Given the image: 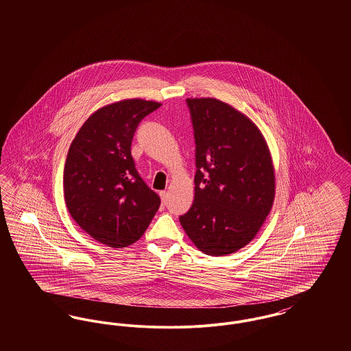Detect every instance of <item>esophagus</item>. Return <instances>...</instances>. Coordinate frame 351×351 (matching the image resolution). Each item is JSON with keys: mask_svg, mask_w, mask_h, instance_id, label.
Returning <instances> with one entry per match:
<instances>
[{"mask_svg": "<svg viewBox=\"0 0 351 351\" xmlns=\"http://www.w3.org/2000/svg\"><path fill=\"white\" fill-rule=\"evenodd\" d=\"M159 196H160V199H162V202H163V204H166V202H167L168 193L166 191H160V192H159Z\"/></svg>", "mask_w": 351, "mask_h": 351, "instance_id": "1", "label": "esophagus"}]
</instances>
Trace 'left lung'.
<instances>
[{"mask_svg": "<svg viewBox=\"0 0 351 351\" xmlns=\"http://www.w3.org/2000/svg\"><path fill=\"white\" fill-rule=\"evenodd\" d=\"M196 145L195 200L180 223L208 255L246 246L268 216L275 175L258 128L216 99H186Z\"/></svg>", "mask_w": 351, "mask_h": 351, "instance_id": "1", "label": "left lung"}]
</instances>
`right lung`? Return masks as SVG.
<instances>
[{
  "instance_id": "obj_1",
  "label": "right lung",
  "mask_w": 351,
  "mask_h": 351,
  "mask_svg": "<svg viewBox=\"0 0 351 351\" xmlns=\"http://www.w3.org/2000/svg\"><path fill=\"white\" fill-rule=\"evenodd\" d=\"M160 106L123 100L85 121L68 150L64 199L79 226L110 247H126L145 233L160 197L139 176L132 142L141 121Z\"/></svg>"
}]
</instances>
